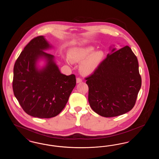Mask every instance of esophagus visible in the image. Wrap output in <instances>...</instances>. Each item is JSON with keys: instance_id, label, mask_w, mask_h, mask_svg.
Wrapping results in <instances>:
<instances>
[{"instance_id": "34e87169", "label": "esophagus", "mask_w": 159, "mask_h": 159, "mask_svg": "<svg viewBox=\"0 0 159 159\" xmlns=\"http://www.w3.org/2000/svg\"><path fill=\"white\" fill-rule=\"evenodd\" d=\"M82 82V79H80V77H77V78L76 79V82H77V83H80V82Z\"/></svg>"}]
</instances>
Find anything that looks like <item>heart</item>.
Segmentation results:
<instances>
[{
	"label": "heart",
	"instance_id": "obj_1",
	"mask_svg": "<svg viewBox=\"0 0 159 159\" xmlns=\"http://www.w3.org/2000/svg\"><path fill=\"white\" fill-rule=\"evenodd\" d=\"M95 51V47L88 46L73 48L70 53V58L71 61L82 62L80 66L82 72L89 75L95 71L104 58V53L102 51ZM68 62H71L67 60Z\"/></svg>",
	"mask_w": 159,
	"mask_h": 159
}]
</instances>
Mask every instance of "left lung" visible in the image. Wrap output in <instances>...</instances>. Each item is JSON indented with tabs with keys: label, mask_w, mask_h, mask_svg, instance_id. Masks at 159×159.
Listing matches in <instances>:
<instances>
[{
	"label": "left lung",
	"mask_w": 159,
	"mask_h": 159,
	"mask_svg": "<svg viewBox=\"0 0 159 159\" xmlns=\"http://www.w3.org/2000/svg\"><path fill=\"white\" fill-rule=\"evenodd\" d=\"M108 54L98 67L86 77L88 101L99 115L111 117L126 113L135 106L141 86L135 55L128 46Z\"/></svg>",
	"instance_id": "obj_1"
}]
</instances>
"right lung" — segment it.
I'll list each match as a JSON object with an SVG mask.
<instances>
[{
  "label": "right lung",
  "mask_w": 159,
  "mask_h": 159,
  "mask_svg": "<svg viewBox=\"0 0 159 159\" xmlns=\"http://www.w3.org/2000/svg\"><path fill=\"white\" fill-rule=\"evenodd\" d=\"M51 47L43 36L33 39L14 67V95L23 110L34 117L48 119L60 113L76 86L75 75L61 73L54 56L44 51ZM40 58L47 62L41 69L36 66Z\"/></svg>",
  "instance_id": "obj_1"
}]
</instances>
